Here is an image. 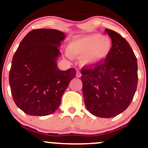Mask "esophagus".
<instances>
[{"label":"esophagus","mask_w":148,"mask_h":148,"mask_svg":"<svg viewBox=\"0 0 148 148\" xmlns=\"http://www.w3.org/2000/svg\"><path fill=\"white\" fill-rule=\"evenodd\" d=\"M81 76V72H79V71H77V72H76V77H78V78H80Z\"/></svg>","instance_id":"obj_1"}]
</instances>
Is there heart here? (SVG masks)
Returning a JSON list of instances; mask_svg holds the SVG:
<instances>
[{"label": "heart", "mask_w": 148, "mask_h": 148, "mask_svg": "<svg viewBox=\"0 0 148 148\" xmlns=\"http://www.w3.org/2000/svg\"><path fill=\"white\" fill-rule=\"evenodd\" d=\"M112 46V42L108 37L92 34L71 41L67 51L74 56H82L81 62L84 65L95 67L108 58Z\"/></svg>", "instance_id": "b5f03b06"}]
</instances>
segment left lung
Here are the masks:
<instances>
[{"instance_id": "8db88e82", "label": "left lung", "mask_w": 148, "mask_h": 148, "mask_svg": "<svg viewBox=\"0 0 148 148\" xmlns=\"http://www.w3.org/2000/svg\"><path fill=\"white\" fill-rule=\"evenodd\" d=\"M112 41L108 58L93 68L81 69L84 102L97 117L113 118L130 106L138 84V64L128 42L120 34L105 30Z\"/></svg>"}]
</instances>
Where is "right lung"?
<instances>
[{"label": "right lung", "instance_id": "right-lung-1", "mask_svg": "<svg viewBox=\"0 0 148 148\" xmlns=\"http://www.w3.org/2000/svg\"><path fill=\"white\" fill-rule=\"evenodd\" d=\"M62 32L36 29L24 37L16 49L10 71L11 92L15 103L26 114L45 116L56 111L61 98L76 76V69L60 70Z\"/></svg>", "mask_w": 148, "mask_h": 148}]
</instances>
